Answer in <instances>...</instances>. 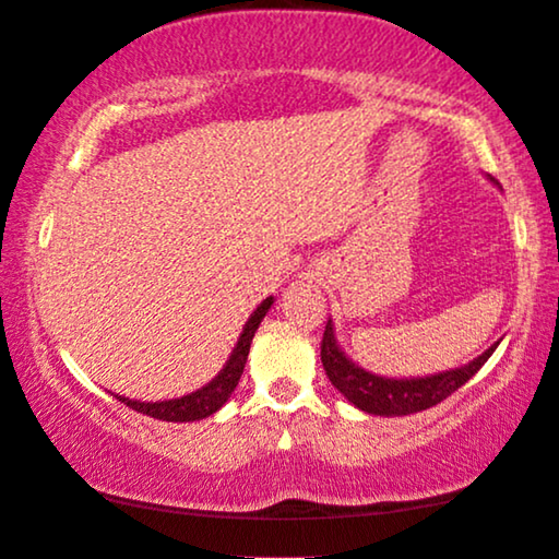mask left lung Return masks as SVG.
Here are the masks:
<instances>
[{"mask_svg": "<svg viewBox=\"0 0 559 559\" xmlns=\"http://www.w3.org/2000/svg\"><path fill=\"white\" fill-rule=\"evenodd\" d=\"M497 345H491L487 353H481L479 358H474L468 366L447 370V373H439V376L406 378V380L380 378L358 368L350 358H345V353L340 350L335 343L333 322L328 320L325 335H322V345H320V358L330 383H333L355 408L366 411V414H373V416H408L447 401L451 393L459 391V388L491 358V353L497 350Z\"/></svg>", "mask_w": 559, "mask_h": 559, "instance_id": "1", "label": "left lung"}]
</instances>
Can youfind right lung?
Returning a JSON list of instances; mask_svg holds the SVG:
<instances>
[{
  "instance_id": "obj_1",
  "label": "right lung",
  "mask_w": 559,
  "mask_h": 559,
  "mask_svg": "<svg viewBox=\"0 0 559 559\" xmlns=\"http://www.w3.org/2000/svg\"><path fill=\"white\" fill-rule=\"evenodd\" d=\"M270 307H272V297H266L264 302L252 312V318L247 320L245 330H241L237 347H234L229 360H226V366L222 368V373L216 376L212 383H206L204 388H199V391L181 395V399H171V401L143 403V401L126 399V395H116V399L120 403H126L128 408L139 411V414H145V416L158 418V420H174V424H186V420H199V418L216 414V411H219L224 403L229 401L231 391L237 388L241 373H245L249 345H252L257 328H260V322L264 320V314Z\"/></svg>"
}]
</instances>
